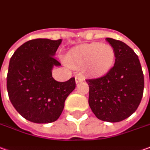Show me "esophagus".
<instances>
[{"mask_svg":"<svg viewBox=\"0 0 150 150\" xmlns=\"http://www.w3.org/2000/svg\"><path fill=\"white\" fill-rule=\"evenodd\" d=\"M83 81V77H79V76H76L75 77V83H79L82 82Z\"/></svg>","mask_w":150,"mask_h":150,"instance_id":"1","label":"esophagus"}]
</instances>
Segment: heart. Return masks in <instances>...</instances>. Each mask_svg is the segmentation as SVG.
<instances>
[{"mask_svg":"<svg viewBox=\"0 0 150 150\" xmlns=\"http://www.w3.org/2000/svg\"><path fill=\"white\" fill-rule=\"evenodd\" d=\"M67 60L72 66L85 67L95 75H104L114 66L115 51L112 46L93 43L69 52Z\"/></svg>","mask_w":150,"mask_h":150,"instance_id":"b5f03b06","label":"heart"}]
</instances>
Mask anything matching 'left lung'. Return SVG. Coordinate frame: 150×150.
I'll return each instance as SVG.
<instances>
[{
  "label": "left lung",
  "mask_w": 150,
  "mask_h": 150,
  "mask_svg": "<svg viewBox=\"0 0 150 150\" xmlns=\"http://www.w3.org/2000/svg\"><path fill=\"white\" fill-rule=\"evenodd\" d=\"M106 41L115 51V63L107 74L88 79V104L97 119L116 122L133 114L141 103L144 75L138 56L125 43L112 38Z\"/></svg>",
  "instance_id": "left-lung-1"
}]
</instances>
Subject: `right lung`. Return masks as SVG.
<instances>
[{
	"label": "right lung",
	"instance_id": "add662e5",
	"mask_svg": "<svg viewBox=\"0 0 150 150\" xmlns=\"http://www.w3.org/2000/svg\"><path fill=\"white\" fill-rule=\"evenodd\" d=\"M62 40L35 39L18 48L10 58L7 75L9 100L24 119L35 123L56 121L65 100L75 88V78L57 82L52 77L54 58Z\"/></svg>",
	"mask_w": 150,
	"mask_h": 150
}]
</instances>
